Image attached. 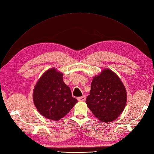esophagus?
Segmentation results:
<instances>
[{
	"label": "esophagus",
	"mask_w": 154,
	"mask_h": 154,
	"mask_svg": "<svg viewBox=\"0 0 154 154\" xmlns=\"http://www.w3.org/2000/svg\"><path fill=\"white\" fill-rule=\"evenodd\" d=\"M86 99V97L85 96H82V97H80L78 98V101H80V102H84L85 100Z\"/></svg>",
	"instance_id": "obj_1"
}]
</instances>
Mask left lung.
<instances>
[{"instance_id": "left-lung-1", "label": "left lung", "mask_w": 154, "mask_h": 154, "mask_svg": "<svg viewBox=\"0 0 154 154\" xmlns=\"http://www.w3.org/2000/svg\"><path fill=\"white\" fill-rule=\"evenodd\" d=\"M126 100V91L122 81L114 72L106 69L93 78L86 103L97 119L109 122L122 113Z\"/></svg>"}]
</instances>
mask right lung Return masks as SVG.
<instances>
[{"instance_id": "add662e5", "label": "right lung", "mask_w": 154, "mask_h": 154, "mask_svg": "<svg viewBox=\"0 0 154 154\" xmlns=\"http://www.w3.org/2000/svg\"><path fill=\"white\" fill-rule=\"evenodd\" d=\"M63 76L55 68L51 69L41 76L34 87L33 100L35 106L48 119L60 120L78 102L64 83Z\"/></svg>"}]
</instances>
